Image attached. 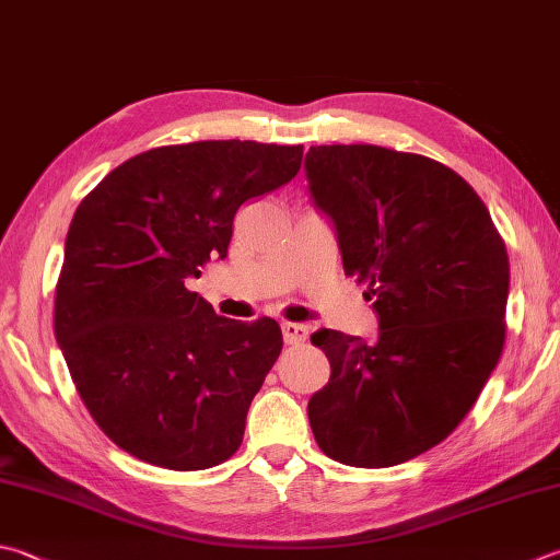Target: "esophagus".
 <instances>
[{
    "label": "esophagus",
    "instance_id": "esophagus-1",
    "mask_svg": "<svg viewBox=\"0 0 560 560\" xmlns=\"http://www.w3.org/2000/svg\"><path fill=\"white\" fill-rule=\"evenodd\" d=\"M307 336H310V329L304 324H292V322L282 324L284 343H302V341H307Z\"/></svg>",
    "mask_w": 560,
    "mask_h": 560
}]
</instances>
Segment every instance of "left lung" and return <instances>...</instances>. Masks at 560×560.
<instances>
[{
  "mask_svg": "<svg viewBox=\"0 0 560 560\" xmlns=\"http://www.w3.org/2000/svg\"><path fill=\"white\" fill-rule=\"evenodd\" d=\"M304 171L380 324L375 341L312 334L331 363L307 407L314 439L346 466H397L441 444L498 365L508 248L476 189L431 158L312 145Z\"/></svg>",
  "mask_w": 560,
  "mask_h": 560,
  "instance_id": "left-lung-1",
  "label": "left lung"
}]
</instances>
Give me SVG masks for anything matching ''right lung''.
<instances>
[{
    "instance_id": "right-lung-1",
    "label": "right lung",
    "mask_w": 560,
    "mask_h": 560,
    "mask_svg": "<svg viewBox=\"0 0 560 560\" xmlns=\"http://www.w3.org/2000/svg\"><path fill=\"white\" fill-rule=\"evenodd\" d=\"M302 145L195 141L121 163L70 221L56 339L84 407L151 466L234 456L282 351L276 319L236 322L187 290L226 258L238 207L300 173Z\"/></svg>"
}]
</instances>
